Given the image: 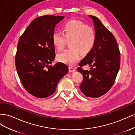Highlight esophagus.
<instances>
[{"label": "esophagus", "mask_w": 135, "mask_h": 135, "mask_svg": "<svg viewBox=\"0 0 135 135\" xmlns=\"http://www.w3.org/2000/svg\"><path fill=\"white\" fill-rule=\"evenodd\" d=\"M69 70L70 72H74L75 71V69L73 68V67L71 66H69Z\"/></svg>", "instance_id": "1"}]
</instances>
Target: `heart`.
Returning <instances> with one entry per match:
<instances>
[{"instance_id":"1","label":"heart","mask_w":135,"mask_h":135,"mask_svg":"<svg viewBox=\"0 0 135 135\" xmlns=\"http://www.w3.org/2000/svg\"><path fill=\"white\" fill-rule=\"evenodd\" d=\"M63 34L55 32L52 35V42L58 50L64 48L67 40H70V48L57 55L60 62L73 66L80 59V53L87 55L95 47L96 34L91 27L77 20H71L62 27Z\"/></svg>"}]
</instances>
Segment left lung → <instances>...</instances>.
I'll return each mask as SVG.
<instances>
[{"label": "left lung", "instance_id": "left-lung-1", "mask_svg": "<svg viewBox=\"0 0 135 135\" xmlns=\"http://www.w3.org/2000/svg\"><path fill=\"white\" fill-rule=\"evenodd\" d=\"M93 21L96 43L93 50L80 61L77 70L83 74L80 89L89 97H99L108 92L114 83L119 71L120 56L113 34L95 16H89ZM89 64L90 70L81 67Z\"/></svg>", "mask_w": 135, "mask_h": 135}]
</instances>
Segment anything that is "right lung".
<instances>
[{
  "label": "right lung",
  "instance_id": "obj_1",
  "mask_svg": "<svg viewBox=\"0 0 135 135\" xmlns=\"http://www.w3.org/2000/svg\"><path fill=\"white\" fill-rule=\"evenodd\" d=\"M64 16L46 15L35 18L20 36L15 58L17 74L23 86L38 98L52 95L59 80L68 72L63 63L49 65L55 58L52 35Z\"/></svg>",
  "mask_w": 135,
  "mask_h": 135
}]
</instances>
